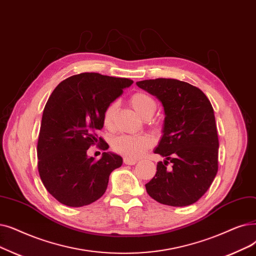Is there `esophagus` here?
Returning a JSON list of instances; mask_svg holds the SVG:
<instances>
[{
    "label": "esophagus",
    "instance_id": "34e87169",
    "mask_svg": "<svg viewBox=\"0 0 256 256\" xmlns=\"http://www.w3.org/2000/svg\"><path fill=\"white\" fill-rule=\"evenodd\" d=\"M124 163L126 165H135V164L137 163V161H135V160H130V159H126V158H124Z\"/></svg>",
    "mask_w": 256,
    "mask_h": 256
}]
</instances>
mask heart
Returning <instances> with one entry per match:
<instances>
[{"mask_svg": "<svg viewBox=\"0 0 256 256\" xmlns=\"http://www.w3.org/2000/svg\"><path fill=\"white\" fill-rule=\"evenodd\" d=\"M130 104L136 112L143 117L144 119L150 118L156 108H157V104L154 99L144 92H137L132 94ZM117 110V102L108 104L102 113V124L104 128L108 130H112L114 128V120ZM152 124H156L154 121L152 122ZM152 146V140L150 137L144 135H120L113 139L112 141V148L117 154L124 156L126 159L137 160L146 154Z\"/></svg>", "mask_w": 256, "mask_h": 256, "instance_id": "obj_1", "label": "heart"}]
</instances>
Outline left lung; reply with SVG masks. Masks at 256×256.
<instances>
[{"mask_svg": "<svg viewBox=\"0 0 256 256\" xmlns=\"http://www.w3.org/2000/svg\"><path fill=\"white\" fill-rule=\"evenodd\" d=\"M137 86L157 97L165 113L163 135L154 150L165 160L158 162L146 192L164 205H192L208 190L218 168L212 106L198 88L178 80H148Z\"/></svg>", "mask_w": 256, "mask_h": 256, "instance_id": "left-lung-1", "label": "left lung"}]
</instances>
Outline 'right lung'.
I'll list each match as a JSON object with an SVG mask.
<instances>
[{"mask_svg": "<svg viewBox=\"0 0 256 256\" xmlns=\"http://www.w3.org/2000/svg\"><path fill=\"white\" fill-rule=\"evenodd\" d=\"M132 84L128 78L80 73L62 80L50 95L42 117L38 168L44 186L60 203L82 207L106 192L122 158L104 152L95 160L86 152L93 146L108 148L97 135L104 128V110Z\"/></svg>", "mask_w": 256, "mask_h": 256, "instance_id": "right-lung-1", "label": "right lung"}]
</instances>
